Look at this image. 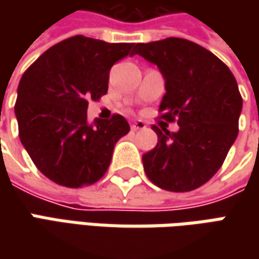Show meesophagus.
<instances>
[{
    "label": "esophagus",
    "instance_id": "esophagus-1",
    "mask_svg": "<svg viewBox=\"0 0 259 259\" xmlns=\"http://www.w3.org/2000/svg\"><path fill=\"white\" fill-rule=\"evenodd\" d=\"M145 126H147V125H145L143 121H137V122H134V124L131 125V130H133V131H138V130H144Z\"/></svg>",
    "mask_w": 259,
    "mask_h": 259
}]
</instances>
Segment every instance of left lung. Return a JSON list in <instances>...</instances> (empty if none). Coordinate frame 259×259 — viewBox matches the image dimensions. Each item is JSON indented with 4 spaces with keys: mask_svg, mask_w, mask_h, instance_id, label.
<instances>
[{
    "mask_svg": "<svg viewBox=\"0 0 259 259\" xmlns=\"http://www.w3.org/2000/svg\"><path fill=\"white\" fill-rule=\"evenodd\" d=\"M134 55L154 63L165 80L161 118L179 131L153 126L154 148L143 155L147 177L168 192H190L224 164L238 135L242 98L221 59L193 41L168 37L135 45Z\"/></svg>",
    "mask_w": 259,
    "mask_h": 259,
    "instance_id": "1",
    "label": "left lung"
}]
</instances>
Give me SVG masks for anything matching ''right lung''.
Returning <instances> with one entry per match:
<instances>
[{"instance_id": "right-lung-1", "label": "right lung", "mask_w": 259, "mask_h": 259, "mask_svg": "<svg viewBox=\"0 0 259 259\" xmlns=\"http://www.w3.org/2000/svg\"><path fill=\"white\" fill-rule=\"evenodd\" d=\"M134 46L75 35L46 50L24 72L14 106L18 135L52 182L82 187L106 173L130 125L118 114L89 124L88 104L108 92L111 67L134 55Z\"/></svg>"}]
</instances>
